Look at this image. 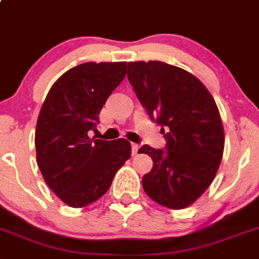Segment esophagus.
I'll return each instance as SVG.
<instances>
[{"instance_id":"1","label":"esophagus","mask_w":259,"mask_h":259,"mask_svg":"<svg viewBox=\"0 0 259 259\" xmlns=\"http://www.w3.org/2000/svg\"><path fill=\"white\" fill-rule=\"evenodd\" d=\"M138 150H139V145H137V143H132V154L137 155L138 154Z\"/></svg>"}]
</instances>
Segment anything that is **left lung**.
<instances>
[{"instance_id":"left-lung-1","label":"left lung","mask_w":259,"mask_h":259,"mask_svg":"<svg viewBox=\"0 0 259 259\" xmlns=\"http://www.w3.org/2000/svg\"><path fill=\"white\" fill-rule=\"evenodd\" d=\"M127 78L167 139L164 150L139 148L154 161L142 179L146 194L164 207H188L211 185L223 157L224 130L217 103L193 74L165 62H129Z\"/></svg>"}]
</instances>
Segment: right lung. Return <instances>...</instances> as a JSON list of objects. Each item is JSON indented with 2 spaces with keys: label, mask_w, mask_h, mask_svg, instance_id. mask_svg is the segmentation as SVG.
Returning <instances> with one entry per match:
<instances>
[{
  "label": "right lung",
  "mask_w": 259,
  "mask_h": 259,
  "mask_svg": "<svg viewBox=\"0 0 259 259\" xmlns=\"http://www.w3.org/2000/svg\"><path fill=\"white\" fill-rule=\"evenodd\" d=\"M126 75V62H86L49 90L36 123V160L44 181L70 207L104 195L130 157L126 139L90 138L103 105Z\"/></svg>",
  "instance_id": "add662e5"
}]
</instances>
